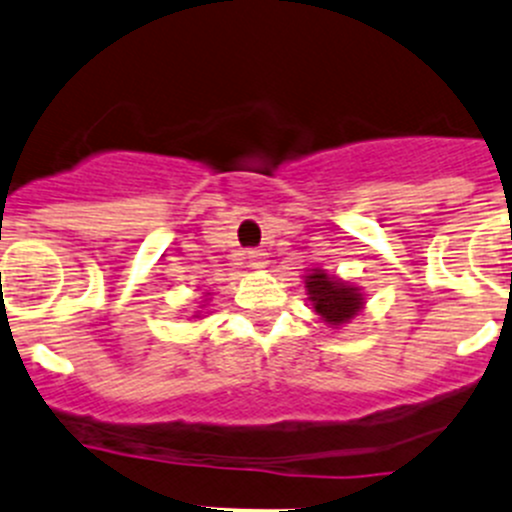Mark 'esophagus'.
<instances>
[{
  "label": "esophagus",
  "mask_w": 512,
  "mask_h": 512,
  "mask_svg": "<svg viewBox=\"0 0 512 512\" xmlns=\"http://www.w3.org/2000/svg\"><path fill=\"white\" fill-rule=\"evenodd\" d=\"M247 260H250L252 270H265L267 267V255L262 250H250L247 252Z\"/></svg>",
  "instance_id": "obj_1"
}]
</instances>
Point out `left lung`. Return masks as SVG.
Returning <instances> with one entry per match:
<instances>
[{"mask_svg":"<svg viewBox=\"0 0 512 512\" xmlns=\"http://www.w3.org/2000/svg\"><path fill=\"white\" fill-rule=\"evenodd\" d=\"M305 292L315 315H320V320L332 330L350 325L367 305V295L362 292V287L317 265H310L305 270Z\"/></svg>","mask_w":512,"mask_h":512,"instance_id":"8db88e82","label":"left lung"}]
</instances>
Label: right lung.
I'll list each match as a JSON object with an SVG mask.
<instances>
[{
  "label": "right lung",
  "instance_id": "1",
  "mask_svg": "<svg viewBox=\"0 0 512 512\" xmlns=\"http://www.w3.org/2000/svg\"><path fill=\"white\" fill-rule=\"evenodd\" d=\"M210 297H212L210 290L202 292V297H200V310H195V315H192V317H197V320H202V317H205V315H202V310H205V305H207V302H210Z\"/></svg>",
  "mask_w": 512,
  "mask_h": 512
}]
</instances>
